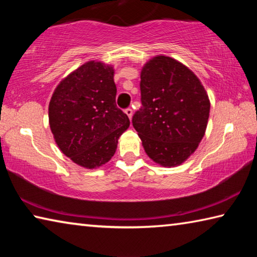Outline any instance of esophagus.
Wrapping results in <instances>:
<instances>
[{"label":"esophagus","mask_w":257,"mask_h":257,"mask_svg":"<svg viewBox=\"0 0 257 257\" xmlns=\"http://www.w3.org/2000/svg\"><path fill=\"white\" fill-rule=\"evenodd\" d=\"M124 113H125V114L128 115V118H129V119H132V118H133V108H130V107L125 108V110H124Z\"/></svg>","instance_id":"obj_1"}]
</instances>
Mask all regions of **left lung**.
<instances>
[{"label":"left lung","mask_w":257,"mask_h":257,"mask_svg":"<svg viewBox=\"0 0 257 257\" xmlns=\"http://www.w3.org/2000/svg\"><path fill=\"white\" fill-rule=\"evenodd\" d=\"M141 95L133 125L146 154L163 167L185 162L204 137L210 115L202 82L179 61L159 55L142 69Z\"/></svg>","instance_id":"8db88e82"}]
</instances>
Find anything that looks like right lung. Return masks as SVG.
Returning a JSON list of instances; mask_svg holds the SVG:
<instances>
[{
  "mask_svg": "<svg viewBox=\"0 0 257 257\" xmlns=\"http://www.w3.org/2000/svg\"><path fill=\"white\" fill-rule=\"evenodd\" d=\"M113 76L112 66L89 61L64 78L52 95L51 132L61 152L80 167L95 169L108 162L130 124L116 107Z\"/></svg>",
  "mask_w": 257,
  "mask_h": 257,
  "instance_id": "right-lung-1",
  "label": "right lung"
}]
</instances>
